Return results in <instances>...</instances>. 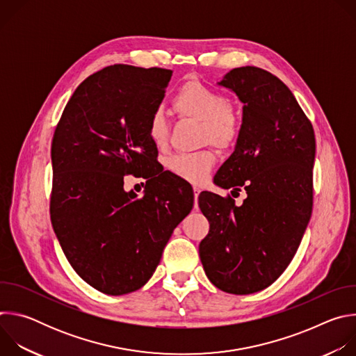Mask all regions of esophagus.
<instances>
[{"label": "esophagus", "mask_w": 356, "mask_h": 356, "mask_svg": "<svg viewBox=\"0 0 356 356\" xmlns=\"http://www.w3.org/2000/svg\"><path fill=\"white\" fill-rule=\"evenodd\" d=\"M193 191H194V209H197L198 207V194L201 190L198 187H194Z\"/></svg>", "instance_id": "esophagus-1"}]
</instances>
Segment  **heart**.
Instances as JSON below:
<instances>
[{
	"instance_id": "b5f03b06",
	"label": "heart",
	"mask_w": 356,
	"mask_h": 356,
	"mask_svg": "<svg viewBox=\"0 0 356 356\" xmlns=\"http://www.w3.org/2000/svg\"><path fill=\"white\" fill-rule=\"evenodd\" d=\"M172 107L180 117L200 121L201 142H210L220 149H231L241 138L242 117L238 107L221 91L198 80H188L176 91L172 98ZM147 135L158 149L168 145L169 127L162 111L156 110L150 114ZM216 163V152L206 147L173 155L168 168L177 177L198 184L207 179Z\"/></svg>"
}]
</instances>
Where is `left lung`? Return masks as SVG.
<instances>
[{"label":"left lung","mask_w":356,"mask_h":356,"mask_svg":"<svg viewBox=\"0 0 356 356\" xmlns=\"http://www.w3.org/2000/svg\"><path fill=\"white\" fill-rule=\"evenodd\" d=\"M243 103L242 132L214 181L243 188L242 206L228 194L202 191L198 206L210 222L200 242L202 268L222 291L250 294L270 286L289 266L313 211L314 129L289 87L272 73L245 66L220 81Z\"/></svg>","instance_id":"left-lung-1"}]
</instances>
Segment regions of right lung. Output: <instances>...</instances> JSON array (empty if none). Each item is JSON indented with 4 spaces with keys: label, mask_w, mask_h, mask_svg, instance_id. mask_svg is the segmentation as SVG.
<instances>
[{
    "label": "right lung",
    "mask_w": 356,
    "mask_h": 356,
    "mask_svg": "<svg viewBox=\"0 0 356 356\" xmlns=\"http://www.w3.org/2000/svg\"><path fill=\"white\" fill-rule=\"evenodd\" d=\"M172 73L104 67L76 88L54 134L50 221L76 273L110 296L150 279L193 209V190L162 172L147 135ZM125 174L149 179L143 197L123 190Z\"/></svg>",
    "instance_id": "obj_1"
}]
</instances>
